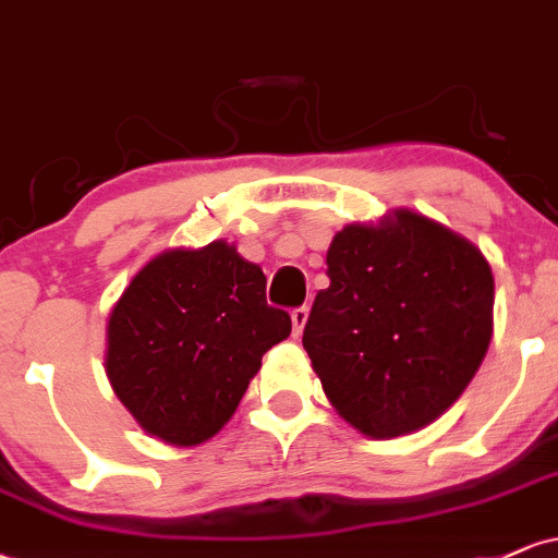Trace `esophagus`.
Instances as JSON below:
<instances>
[{
	"label": "esophagus",
	"mask_w": 558,
	"mask_h": 558,
	"mask_svg": "<svg viewBox=\"0 0 558 558\" xmlns=\"http://www.w3.org/2000/svg\"><path fill=\"white\" fill-rule=\"evenodd\" d=\"M290 319H292V332H295V338H298V335L303 332L305 319H308V308H305V305H301V308H292Z\"/></svg>",
	"instance_id": "esophagus-1"
}]
</instances>
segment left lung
<instances>
[{"label": "left lung", "instance_id": "left-lung-1", "mask_svg": "<svg viewBox=\"0 0 558 558\" xmlns=\"http://www.w3.org/2000/svg\"><path fill=\"white\" fill-rule=\"evenodd\" d=\"M329 287L303 329L329 404L369 439L434 423L476 375L493 338L495 279L476 244L393 209L327 250Z\"/></svg>", "mask_w": 558, "mask_h": 558}]
</instances>
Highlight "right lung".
Instances as JSON below:
<instances>
[{"mask_svg": "<svg viewBox=\"0 0 558 558\" xmlns=\"http://www.w3.org/2000/svg\"><path fill=\"white\" fill-rule=\"evenodd\" d=\"M290 314L266 303L260 266L229 242L167 250L122 292L106 327V375L146 434L213 439L233 415Z\"/></svg>", "mask_w": 558, "mask_h": 558, "instance_id": "add662e5", "label": "right lung"}]
</instances>
